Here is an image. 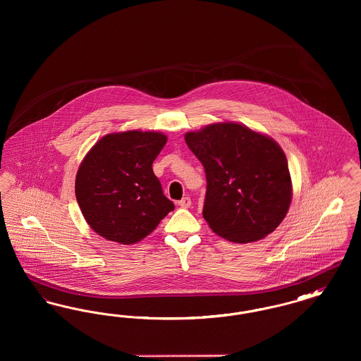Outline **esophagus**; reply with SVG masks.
<instances>
[{
    "label": "esophagus",
    "mask_w": 361,
    "mask_h": 361,
    "mask_svg": "<svg viewBox=\"0 0 361 361\" xmlns=\"http://www.w3.org/2000/svg\"><path fill=\"white\" fill-rule=\"evenodd\" d=\"M192 204V202H190V199H189L188 196L187 197H183L180 202H178V206L181 207V208H189Z\"/></svg>",
    "instance_id": "obj_1"
}]
</instances>
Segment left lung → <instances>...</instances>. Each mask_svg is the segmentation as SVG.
Listing matches in <instances>:
<instances>
[{
  "label": "left lung",
  "mask_w": 361,
  "mask_h": 361,
  "mask_svg": "<svg viewBox=\"0 0 361 361\" xmlns=\"http://www.w3.org/2000/svg\"><path fill=\"white\" fill-rule=\"evenodd\" d=\"M206 171L203 218L224 240L249 243L275 231L291 204L284 152L243 124L214 123L185 134Z\"/></svg>",
  "instance_id": "obj_1"
}]
</instances>
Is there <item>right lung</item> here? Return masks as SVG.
Here are the masks:
<instances>
[{
  "label": "right lung",
  "mask_w": 361,
  "mask_h": 361,
  "mask_svg": "<svg viewBox=\"0 0 361 361\" xmlns=\"http://www.w3.org/2000/svg\"><path fill=\"white\" fill-rule=\"evenodd\" d=\"M166 140L157 131L114 133L85 155L75 177V197L87 224L105 240L139 242L174 209L153 172Z\"/></svg>",
  "instance_id": "right-lung-1"
}]
</instances>
